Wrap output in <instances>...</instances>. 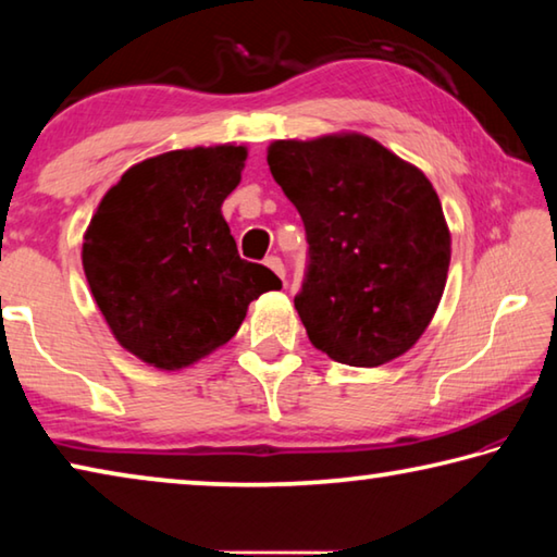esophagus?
Listing matches in <instances>:
<instances>
[{
  "mask_svg": "<svg viewBox=\"0 0 557 557\" xmlns=\"http://www.w3.org/2000/svg\"><path fill=\"white\" fill-rule=\"evenodd\" d=\"M265 265H268L272 272H275L277 277L285 280V262H282L277 256H270V258H265Z\"/></svg>",
  "mask_w": 557,
  "mask_h": 557,
  "instance_id": "obj_1",
  "label": "esophagus"
}]
</instances>
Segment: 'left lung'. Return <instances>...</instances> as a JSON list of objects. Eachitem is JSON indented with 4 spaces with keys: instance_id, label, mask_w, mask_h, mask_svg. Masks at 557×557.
<instances>
[{
    "instance_id": "1",
    "label": "left lung",
    "mask_w": 557,
    "mask_h": 557,
    "mask_svg": "<svg viewBox=\"0 0 557 557\" xmlns=\"http://www.w3.org/2000/svg\"><path fill=\"white\" fill-rule=\"evenodd\" d=\"M305 223L309 260L295 307L309 342L373 369L425 332L449 270V231L428 176L363 135L268 149Z\"/></svg>"
}]
</instances>
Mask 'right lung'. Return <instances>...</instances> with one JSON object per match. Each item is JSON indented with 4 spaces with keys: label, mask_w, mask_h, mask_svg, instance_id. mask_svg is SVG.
Here are the masks:
<instances>
[{
    "label": "right lung",
    "mask_w": 557,
    "mask_h": 557,
    "mask_svg": "<svg viewBox=\"0 0 557 557\" xmlns=\"http://www.w3.org/2000/svg\"><path fill=\"white\" fill-rule=\"evenodd\" d=\"M245 147L176 149L135 164L102 196L83 240V270L129 354L184 369L231 342L252 299L280 289L238 256L221 206L240 184Z\"/></svg>",
    "instance_id": "add662e5"
}]
</instances>
